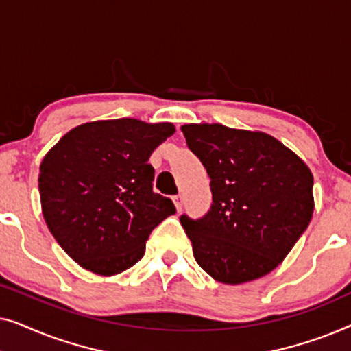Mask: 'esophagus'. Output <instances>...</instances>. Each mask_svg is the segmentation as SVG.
<instances>
[{
	"label": "esophagus",
	"mask_w": 351,
	"mask_h": 351,
	"mask_svg": "<svg viewBox=\"0 0 351 351\" xmlns=\"http://www.w3.org/2000/svg\"><path fill=\"white\" fill-rule=\"evenodd\" d=\"M172 201H174V206H176V209L179 210H182V206H184V198H182V195H176L174 198H172Z\"/></svg>",
	"instance_id": "34e87169"
}]
</instances>
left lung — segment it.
I'll use <instances>...</instances> for the list:
<instances>
[{"label":"left lung","instance_id":"8db88e82","mask_svg":"<svg viewBox=\"0 0 351 351\" xmlns=\"http://www.w3.org/2000/svg\"><path fill=\"white\" fill-rule=\"evenodd\" d=\"M208 171L210 210L182 215L195 261L223 285L268 275L285 261L313 217V174L270 134L201 123L180 128Z\"/></svg>","mask_w":351,"mask_h":351}]
</instances>
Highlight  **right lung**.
I'll return each instance as SVG.
<instances>
[{"instance_id":"obj_1","label":"right lung","mask_w":351,"mask_h":351,"mask_svg":"<svg viewBox=\"0 0 351 351\" xmlns=\"http://www.w3.org/2000/svg\"><path fill=\"white\" fill-rule=\"evenodd\" d=\"M171 123L134 118L80 124L43 158L38 176L45 222L84 270L118 275L141 261L152 230L176 213L153 191V150Z\"/></svg>"}]
</instances>
